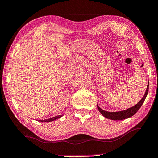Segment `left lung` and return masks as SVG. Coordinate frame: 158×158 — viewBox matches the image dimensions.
I'll list each match as a JSON object with an SVG mask.
<instances>
[{"label":"left lung","mask_w":158,"mask_h":158,"mask_svg":"<svg viewBox=\"0 0 158 158\" xmlns=\"http://www.w3.org/2000/svg\"><path fill=\"white\" fill-rule=\"evenodd\" d=\"M148 87H149V81H148V85H147L146 93L145 94H144L142 99L139 102L137 105H135V106H132V107L126 109V110L121 111H116V112H109V111H106L105 110H103V109H102L98 105H97V107L99 111L101 113V114L104 117L106 118L114 120V121H121V120L128 118L134 116V115L138 111L139 109H140L141 105H142V104L143 103L144 100H145L147 94H148Z\"/></svg>","instance_id":"obj_1"}]
</instances>
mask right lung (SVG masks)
I'll return each instance as SVG.
<instances>
[{"label": "right lung", "instance_id": "obj_1", "mask_svg": "<svg viewBox=\"0 0 158 158\" xmlns=\"http://www.w3.org/2000/svg\"><path fill=\"white\" fill-rule=\"evenodd\" d=\"M63 116H55V117H53V118H51L49 119H45V120H39V121L40 122H51V121H55V120H56L58 118H59L62 117Z\"/></svg>", "mask_w": 158, "mask_h": 158}]
</instances>
